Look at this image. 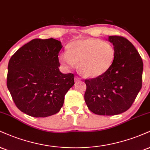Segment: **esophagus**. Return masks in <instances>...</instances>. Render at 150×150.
Instances as JSON below:
<instances>
[{
	"label": "esophagus",
	"instance_id": "obj_1",
	"mask_svg": "<svg viewBox=\"0 0 150 150\" xmlns=\"http://www.w3.org/2000/svg\"><path fill=\"white\" fill-rule=\"evenodd\" d=\"M81 80V78L80 77H77V76H75V81L76 82H79V81H80Z\"/></svg>",
	"mask_w": 150,
	"mask_h": 150
}]
</instances>
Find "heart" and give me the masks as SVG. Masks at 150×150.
<instances>
[{
  "mask_svg": "<svg viewBox=\"0 0 150 150\" xmlns=\"http://www.w3.org/2000/svg\"><path fill=\"white\" fill-rule=\"evenodd\" d=\"M115 56V48L112 43L98 38H85L70 42L68 52L61 53L59 59L66 68L79 63L78 69L82 75L96 78L110 69Z\"/></svg>",
  "mask_w": 150,
  "mask_h": 150,
  "instance_id": "heart-1",
  "label": "heart"
}]
</instances>
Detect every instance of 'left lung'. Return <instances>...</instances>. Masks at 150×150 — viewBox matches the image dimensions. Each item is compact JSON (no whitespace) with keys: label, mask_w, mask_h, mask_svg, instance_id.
<instances>
[{"label":"left lung","mask_w":150,"mask_h":150,"mask_svg":"<svg viewBox=\"0 0 150 150\" xmlns=\"http://www.w3.org/2000/svg\"><path fill=\"white\" fill-rule=\"evenodd\" d=\"M116 56L112 66L102 76L86 80L84 100L94 114L116 115L129 110L142 88L143 63L127 38L109 36Z\"/></svg>","instance_id":"obj_1"}]
</instances>
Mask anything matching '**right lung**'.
Instances as JSON below:
<instances>
[{"label": "right lung", "instance_id": "add662e5", "mask_svg": "<svg viewBox=\"0 0 150 150\" xmlns=\"http://www.w3.org/2000/svg\"><path fill=\"white\" fill-rule=\"evenodd\" d=\"M60 41L34 39L9 61L7 86L16 106L33 117L59 112L66 93L75 84L74 75L59 70Z\"/></svg>", "mask_w": 150, "mask_h": 150}]
</instances>
